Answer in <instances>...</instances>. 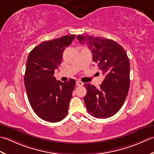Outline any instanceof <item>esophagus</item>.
Listing matches in <instances>:
<instances>
[{
  "mask_svg": "<svg viewBox=\"0 0 154 154\" xmlns=\"http://www.w3.org/2000/svg\"><path fill=\"white\" fill-rule=\"evenodd\" d=\"M76 84L77 86H82L84 85V83L82 82L81 81H77Z\"/></svg>",
  "mask_w": 154,
  "mask_h": 154,
  "instance_id": "1",
  "label": "esophagus"
}]
</instances>
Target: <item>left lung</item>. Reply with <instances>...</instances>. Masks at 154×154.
I'll list each match as a JSON object with an SVG mask.
<instances>
[{
  "mask_svg": "<svg viewBox=\"0 0 154 154\" xmlns=\"http://www.w3.org/2000/svg\"><path fill=\"white\" fill-rule=\"evenodd\" d=\"M77 39L90 50L93 61L105 76L99 89L84 84L87 111L96 118L111 117L120 110L129 91V58L123 47L113 40L88 35H78Z\"/></svg>",
  "mask_w": 154,
  "mask_h": 154,
  "instance_id": "8db88e82",
  "label": "left lung"
}]
</instances>
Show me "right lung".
I'll list each match as a JSON object with an SVG mask.
<instances>
[{
	"mask_svg": "<svg viewBox=\"0 0 154 154\" xmlns=\"http://www.w3.org/2000/svg\"><path fill=\"white\" fill-rule=\"evenodd\" d=\"M75 36L72 34L44 41L28 56L24 77L28 99L35 114L46 122H60L68 114L76 81H56L54 74L65 48Z\"/></svg>",
	"mask_w": 154,
	"mask_h": 154,
	"instance_id": "1",
	"label": "right lung"
}]
</instances>
